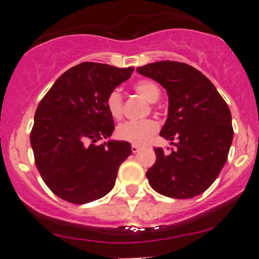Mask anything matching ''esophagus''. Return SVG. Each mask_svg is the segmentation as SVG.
Listing matches in <instances>:
<instances>
[{"label": "esophagus", "instance_id": "esophagus-1", "mask_svg": "<svg viewBox=\"0 0 259 259\" xmlns=\"http://www.w3.org/2000/svg\"><path fill=\"white\" fill-rule=\"evenodd\" d=\"M139 150H140V145H137V144L132 145V152L133 153H138Z\"/></svg>", "mask_w": 259, "mask_h": 259}]
</instances>
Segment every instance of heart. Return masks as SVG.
<instances>
[{
	"instance_id": "b5f03b06",
	"label": "heart",
	"mask_w": 259,
	"mask_h": 259,
	"mask_svg": "<svg viewBox=\"0 0 259 259\" xmlns=\"http://www.w3.org/2000/svg\"><path fill=\"white\" fill-rule=\"evenodd\" d=\"M133 89L142 95L148 102H157L160 96V89L150 79H140L135 82ZM106 107L114 119H120L124 110V100L119 90H112L106 97ZM158 132L157 121L152 119L140 121H125L116 127V137L133 144H145Z\"/></svg>"
}]
</instances>
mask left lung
Here are the masks:
<instances>
[{"mask_svg":"<svg viewBox=\"0 0 259 259\" xmlns=\"http://www.w3.org/2000/svg\"><path fill=\"white\" fill-rule=\"evenodd\" d=\"M137 71L167 91L168 117L160 137L177 139L169 154L154 149L157 159L147 172L150 187L173 199L197 196L228 159L234 134L229 107L210 79L186 63L162 60Z\"/></svg>","mask_w":259,"mask_h":259,"instance_id":"obj_1","label":"left lung"}]
</instances>
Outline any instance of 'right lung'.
Segmentation results:
<instances>
[{"instance_id": "add662e5", "label": "right lung", "mask_w": 259, "mask_h": 259, "mask_svg": "<svg viewBox=\"0 0 259 259\" xmlns=\"http://www.w3.org/2000/svg\"><path fill=\"white\" fill-rule=\"evenodd\" d=\"M134 68L86 62L63 73L37 105L30 143L35 164L54 195L72 204L101 199L114 188L129 142L109 140L114 119L106 97Z\"/></svg>"}]
</instances>
